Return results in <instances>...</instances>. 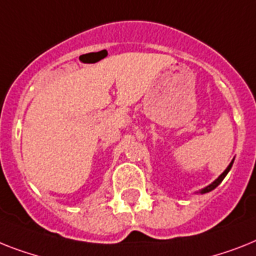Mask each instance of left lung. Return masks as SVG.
<instances>
[{"label": "left lung", "instance_id": "obj_1", "mask_svg": "<svg viewBox=\"0 0 256 256\" xmlns=\"http://www.w3.org/2000/svg\"><path fill=\"white\" fill-rule=\"evenodd\" d=\"M233 162H234V160H233V161H232V162H230V164H229V166H228V168H226V170L224 171L222 174L220 175V176H218V178L216 179V180L213 182V183H210V184H209V186H206V188L200 190V194H206V192L212 191V190L216 188L217 186H218L220 183H221V182L224 180V178H225V176H226V174H228V172H229V171H230V168H232V166H233Z\"/></svg>", "mask_w": 256, "mask_h": 256}]
</instances>
